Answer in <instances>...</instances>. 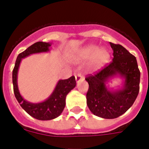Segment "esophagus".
I'll return each mask as SVG.
<instances>
[{"instance_id": "1", "label": "esophagus", "mask_w": 149, "mask_h": 149, "mask_svg": "<svg viewBox=\"0 0 149 149\" xmlns=\"http://www.w3.org/2000/svg\"><path fill=\"white\" fill-rule=\"evenodd\" d=\"M75 78H76L77 83H79L81 80H83V76L81 75V73H77V74L75 75Z\"/></svg>"}]
</instances>
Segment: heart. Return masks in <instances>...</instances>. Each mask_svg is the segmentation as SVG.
<instances>
[{"instance_id":"b5f03b06","label":"heart","mask_w":149,"mask_h":149,"mask_svg":"<svg viewBox=\"0 0 149 149\" xmlns=\"http://www.w3.org/2000/svg\"><path fill=\"white\" fill-rule=\"evenodd\" d=\"M77 61L87 60L91 58V67H99L107 63L110 58V52L106 48H100L94 44H90L79 49L75 55Z\"/></svg>"}]
</instances>
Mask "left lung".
<instances>
[{
	"label": "left lung",
	"instance_id": "1",
	"mask_svg": "<svg viewBox=\"0 0 149 149\" xmlns=\"http://www.w3.org/2000/svg\"><path fill=\"white\" fill-rule=\"evenodd\" d=\"M113 61L100 71L86 78L89 84L86 104L94 114L105 119H113L125 113L135 101L139 92L140 71L136 58L122 45L110 43ZM114 77L124 79L123 86L109 88L108 80Z\"/></svg>",
	"mask_w": 149,
	"mask_h": 149
}]
</instances>
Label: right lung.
I'll return each instance as SVG.
<instances>
[{
    "mask_svg": "<svg viewBox=\"0 0 149 149\" xmlns=\"http://www.w3.org/2000/svg\"><path fill=\"white\" fill-rule=\"evenodd\" d=\"M51 45L49 42H38L29 46L17 56L12 72L14 93L17 102L29 115L41 120H52L60 115L65 106L66 95L76 86V79L72 76L67 79L58 80L51 95L42 102L31 103L24 100L20 94L17 86V72L22 59L32 54L47 52L49 51Z\"/></svg>",
    "mask_w": 149,
    "mask_h": 149,
    "instance_id": "right-lung-1",
    "label": "right lung"
}]
</instances>
